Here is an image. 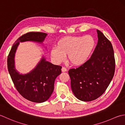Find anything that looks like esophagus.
I'll list each match as a JSON object with an SVG mask.
<instances>
[{
  "label": "esophagus",
  "mask_w": 125,
  "mask_h": 125,
  "mask_svg": "<svg viewBox=\"0 0 125 125\" xmlns=\"http://www.w3.org/2000/svg\"><path fill=\"white\" fill-rule=\"evenodd\" d=\"M62 71L63 72H66V71H67V69H66V68L65 67H62Z\"/></svg>",
  "instance_id": "esophagus-1"
}]
</instances>
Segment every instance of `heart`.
<instances>
[{
	"mask_svg": "<svg viewBox=\"0 0 125 125\" xmlns=\"http://www.w3.org/2000/svg\"><path fill=\"white\" fill-rule=\"evenodd\" d=\"M95 41L92 35L68 36L62 38L58 42L57 47L51 50V55L55 62L59 63L67 59L74 66L85 63L94 49Z\"/></svg>",
	"mask_w": 125,
	"mask_h": 125,
	"instance_id": "1",
	"label": "heart"
}]
</instances>
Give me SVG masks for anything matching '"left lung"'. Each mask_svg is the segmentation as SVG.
Segmentation results:
<instances>
[{"instance_id": "1", "label": "left lung", "mask_w": 125, "mask_h": 125, "mask_svg": "<svg viewBox=\"0 0 125 125\" xmlns=\"http://www.w3.org/2000/svg\"><path fill=\"white\" fill-rule=\"evenodd\" d=\"M98 43L90 59L68 71L71 88L79 100L91 101L105 92L115 72V58L110 41L97 30Z\"/></svg>"}]
</instances>
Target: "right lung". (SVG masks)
Wrapping results in <instances>:
<instances>
[{
    "label": "right lung",
    "mask_w": 125,
    "mask_h": 125,
    "mask_svg": "<svg viewBox=\"0 0 125 125\" xmlns=\"http://www.w3.org/2000/svg\"><path fill=\"white\" fill-rule=\"evenodd\" d=\"M47 34L29 32L21 35L13 45L7 58V68L17 90L27 100L40 103L47 100L54 90V81L62 73V67L53 65L43 57L30 72L20 74L15 68L14 56L19 42L32 41L42 43Z\"/></svg>",
    "instance_id": "1"
}]
</instances>
